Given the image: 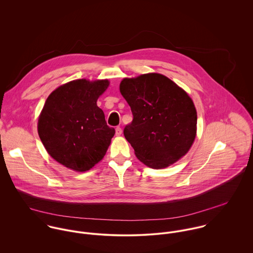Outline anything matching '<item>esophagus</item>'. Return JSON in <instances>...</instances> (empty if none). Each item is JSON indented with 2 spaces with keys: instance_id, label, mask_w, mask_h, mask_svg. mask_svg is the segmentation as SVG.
<instances>
[{
  "instance_id": "esophagus-1",
  "label": "esophagus",
  "mask_w": 253,
  "mask_h": 253,
  "mask_svg": "<svg viewBox=\"0 0 253 253\" xmlns=\"http://www.w3.org/2000/svg\"><path fill=\"white\" fill-rule=\"evenodd\" d=\"M122 132H123L122 128H121L120 126H118V127L116 128V135H117V136H120V135L122 134Z\"/></svg>"
}]
</instances>
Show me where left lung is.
Wrapping results in <instances>:
<instances>
[{
    "label": "left lung",
    "mask_w": 253,
    "mask_h": 253,
    "mask_svg": "<svg viewBox=\"0 0 253 253\" xmlns=\"http://www.w3.org/2000/svg\"><path fill=\"white\" fill-rule=\"evenodd\" d=\"M120 91L133 115L124 135L140 162L165 169L189 151L197 132V111L184 89L162 74L149 73L125 78Z\"/></svg>",
    "instance_id": "obj_1"
}]
</instances>
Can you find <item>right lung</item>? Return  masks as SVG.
Segmentation results:
<instances>
[{"instance_id":"1","label":"right lung","mask_w":253,"mask_h":253,"mask_svg":"<svg viewBox=\"0 0 253 253\" xmlns=\"http://www.w3.org/2000/svg\"><path fill=\"white\" fill-rule=\"evenodd\" d=\"M108 80H75L53 90L43 105L38 133L47 153L76 171H86L105 156L115 129L96 104Z\"/></svg>"}]
</instances>
